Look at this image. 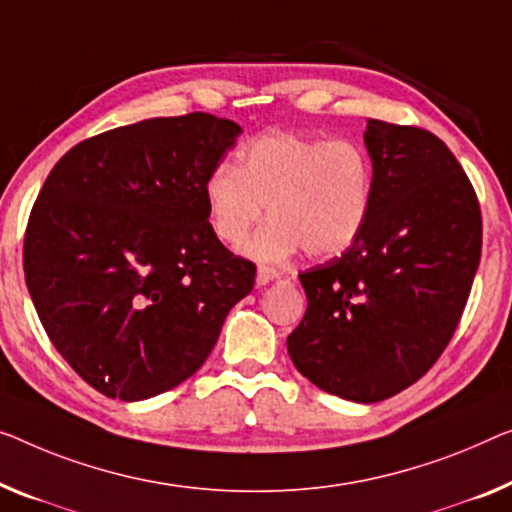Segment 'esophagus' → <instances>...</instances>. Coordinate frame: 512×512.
Masks as SVG:
<instances>
[{"label": "esophagus", "instance_id": "esophagus-1", "mask_svg": "<svg viewBox=\"0 0 512 512\" xmlns=\"http://www.w3.org/2000/svg\"><path fill=\"white\" fill-rule=\"evenodd\" d=\"M278 278H280V273L276 269H271V266H259L257 269V285L259 287L269 285V282L278 280Z\"/></svg>", "mask_w": 512, "mask_h": 512}]
</instances>
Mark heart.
I'll list each match as a JSON object with an SVG mask.
<instances>
[{
	"instance_id": "1",
	"label": "heart",
	"mask_w": 512,
	"mask_h": 512,
	"mask_svg": "<svg viewBox=\"0 0 512 512\" xmlns=\"http://www.w3.org/2000/svg\"><path fill=\"white\" fill-rule=\"evenodd\" d=\"M372 202V165L361 144L269 133L241 149L236 167L220 165L204 181L213 232L239 246L264 211L271 218L243 253L282 262L305 248L310 257L345 253L363 232Z\"/></svg>"
}]
</instances>
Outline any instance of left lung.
Returning a JSON list of instances; mask_svg holds the SVG:
<instances>
[{
	"label": "left lung",
	"mask_w": 512,
	"mask_h": 512,
	"mask_svg": "<svg viewBox=\"0 0 512 512\" xmlns=\"http://www.w3.org/2000/svg\"><path fill=\"white\" fill-rule=\"evenodd\" d=\"M363 140L368 223L340 257L299 273L308 310L287 352L317 388L370 404L421 379L451 342L483 220L474 186L437 135L368 119Z\"/></svg>",
	"instance_id": "left-lung-1"
}]
</instances>
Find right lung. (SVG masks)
<instances>
[{
	"mask_svg": "<svg viewBox=\"0 0 512 512\" xmlns=\"http://www.w3.org/2000/svg\"><path fill=\"white\" fill-rule=\"evenodd\" d=\"M239 133L207 112L114 128L61 156L36 197L29 296L57 352L108 398L147 400L195 375L255 285L204 204Z\"/></svg>",
	"mask_w": 512,
	"mask_h": 512,
	"instance_id": "obj_1",
	"label": "right lung"
}]
</instances>
